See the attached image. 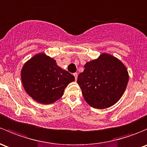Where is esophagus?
I'll return each instance as SVG.
<instances>
[{"label": "esophagus", "mask_w": 147, "mask_h": 147, "mask_svg": "<svg viewBox=\"0 0 147 147\" xmlns=\"http://www.w3.org/2000/svg\"><path fill=\"white\" fill-rule=\"evenodd\" d=\"M73 75H74V76H75V80H78V73H74V74H73Z\"/></svg>", "instance_id": "34e87169"}]
</instances>
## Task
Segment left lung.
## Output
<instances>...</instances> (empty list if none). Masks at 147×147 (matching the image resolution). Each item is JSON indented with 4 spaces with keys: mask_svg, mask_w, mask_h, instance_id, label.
<instances>
[{
    "mask_svg": "<svg viewBox=\"0 0 147 147\" xmlns=\"http://www.w3.org/2000/svg\"><path fill=\"white\" fill-rule=\"evenodd\" d=\"M84 67L78 83L86 103L95 109H104L118 102L129 80L123 63L113 55L103 53Z\"/></svg>",
    "mask_w": 147,
    "mask_h": 147,
    "instance_id": "obj_1",
    "label": "left lung"
}]
</instances>
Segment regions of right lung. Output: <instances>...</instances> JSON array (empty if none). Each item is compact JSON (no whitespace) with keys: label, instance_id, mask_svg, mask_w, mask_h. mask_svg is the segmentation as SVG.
Wrapping results in <instances>:
<instances>
[{"label":"right lung","instance_id":"obj_1","mask_svg":"<svg viewBox=\"0 0 147 147\" xmlns=\"http://www.w3.org/2000/svg\"><path fill=\"white\" fill-rule=\"evenodd\" d=\"M21 79L26 92L38 103L49 104L63 95L75 77L57 65L55 60L43 53L37 54L24 64Z\"/></svg>","mask_w":147,"mask_h":147}]
</instances>
